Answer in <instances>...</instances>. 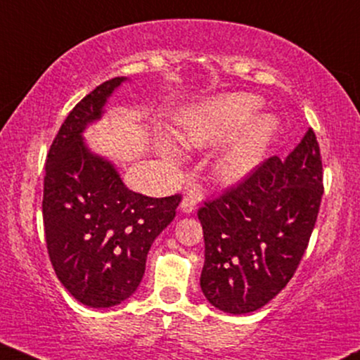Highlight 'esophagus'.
<instances>
[{"mask_svg":"<svg viewBox=\"0 0 360 360\" xmlns=\"http://www.w3.org/2000/svg\"><path fill=\"white\" fill-rule=\"evenodd\" d=\"M195 204H198V194L188 193L183 198V202H181V212H183V214L194 212Z\"/></svg>","mask_w":360,"mask_h":360,"instance_id":"obj_1","label":"esophagus"}]
</instances>
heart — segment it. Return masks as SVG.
<instances>
[{
    "mask_svg": "<svg viewBox=\"0 0 360 360\" xmlns=\"http://www.w3.org/2000/svg\"><path fill=\"white\" fill-rule=\"evenodd\" d=\"M261 106L262 99L249 93H227L207 99L186 112L179 139L199 149L224 141L212 159V174L224 184L240 183L257 169L279 131V120L274 115H255ZM159 151L171 162L183 158L166 136L159 139Z\"/></svg>",
    "mask_w": 360,
    "mask_h": 360,
    "instance_id": "1",
    "label": "heart"
}]
</instances>
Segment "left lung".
I'll use <instances>...</instances> for the list:
<instances>
[{
	"label": "left lung",
	"mask_w": 360,
	"mask_h": 360,
	"mask_svg": "<svg viewBox=\"0 0 360 360\" xmlns=\"http://www.w3.org/2000/svg\"><path fill=\"white\" fill-rule=\"evenodd\" d=\"M322 193L319 144L309 127L284 161L269 158L238 188L199 209L207 301L239 316L274 299L306 252Z\"/></svg>",
	"instance_id": "8db88e82"
}]
</instances>
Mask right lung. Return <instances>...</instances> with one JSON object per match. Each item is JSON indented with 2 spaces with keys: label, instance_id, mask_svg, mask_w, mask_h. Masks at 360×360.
I'll return each mask as SVG.
<instances>
[{
  "label": "right lung",
  "instance_id": "right-lung-1",
  "mask_svg": "<svg viewBox=\"0 0 360 360\" xmlns=\"http://www.w3.org/2000/svg\"><path fill=\"white\" fill-rule=\"evenodd\" d=\"M124 76L91 91L59 127L46 158L43 221L58 279L84 306L112 307L131 297L154 239L176 216L181 195L148 198L127 189L115 162L86 144Z\"/></svg>",
  "mask_w": 360,
  "mask_h": 360
}]
</instances>
